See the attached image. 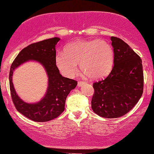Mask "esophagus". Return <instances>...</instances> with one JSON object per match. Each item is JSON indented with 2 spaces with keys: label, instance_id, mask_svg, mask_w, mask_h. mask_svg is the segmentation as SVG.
I'll return each instance as SVG.
<instances>
[{
  "label": "esophagus",
  "instance_id": "esophagus-1",
  "mask_svg": "<svg viewBox=\"0 0 154 154\" xmlns=\"http://www.w3.org/2000/svg\"><path fill=\"white\" fill-rule=\"evenodd\" d=\"M85 83V82L84 81H79V82H78V86H82V85H83Z\"/></svg>",
  "mask_w": 154,
  "mask_h": 154
}]
</instances>
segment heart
<instances>
[{
	"label": "heart",
	"mask_w": 154,
	"mask_h": 154,
	"mask_svg": "<svg viewBox=\"0 0 154 154\" xmlns=\"http://www.w3.org/2000/svg\"><path fill=\"white\" fill-rule=\"evenodd\" d=\"M57 67L64 75L72 78L75 75L78 64L88 78L101 79L111 71L113 63V51L109 43L101 39L79 40L68 44L65 52L56 56Z\"/></svg>",
	"instance_id": "obj_1"
}]
</instances>
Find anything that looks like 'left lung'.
<instances>
[{"instance_id":"left-lung-1","label":"left lung","mask_w":154,"mask_h":154,"mask_svg":"<svg viewBox=\"0 0 154 154\" xmlns=\"http://www.w3.org/2000/svg\"><path fill=\"white\" fill-rule=\"evenodd\" d=\"M111 40L114 66L105 79L93 84L91 108L100 116L115 119L130 111L141 98L143 73L141 58L129 45L119 38Z\"/></svg>"}]
</instances>
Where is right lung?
<instances>
[{"label": "right lung", "instance_id": "right-lung-1", "mask_svg": "<svg viewBox=\"0 0 154 154\" xmlns=\"http://www.w3.org/2000/svg\"><path fill=\"white\" fill-rule=\"evenodd\" d=\"M58 37L32 43L19 53L11 66L9 82L11 97L18 111L35 122H46L60 116L65 109L68 95L77 86V81L62 76L56 66V45ZM34 60L45 68L49 85L45 96L37 103L28 104L17 96L12 81L14 69L24 62Z\"/></svg>", "mask_w": 154, "mask_h": 154}]
</instances>
